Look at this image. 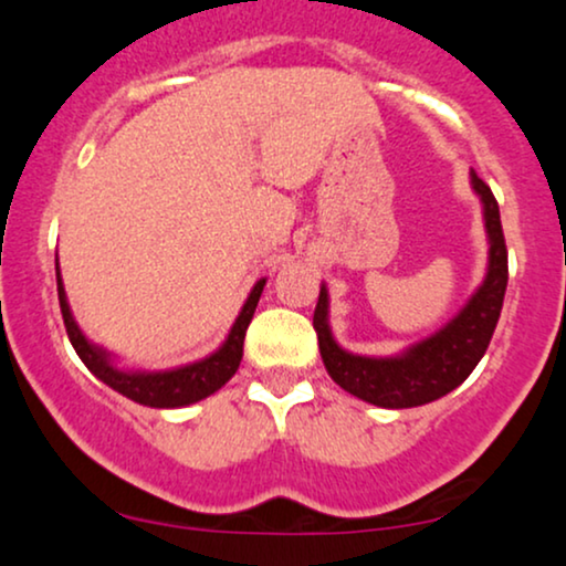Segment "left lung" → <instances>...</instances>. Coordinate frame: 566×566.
I'll return each instance as SVG.
<instances>
[{"instance_id":"1","label":"left lung","mask_w":566,"mask_h":566,"mask_svg":"<svg viewBox=\"0 0 566 566\" xmlns=\"http://www.w3.org/2000/svg\"><path fill=\"white\" fill-rule=\"evenodd\" d=\"M470 178L483 201L488 243H491L488 272L483 285L464 304V310L441 331L409 346L399 357H359L340 348L333 338L327 325V291L325 285L319 289L312 323H315L325 369L340 388L361 401L382 409H409L441 399L470 378L491 344L509 281L506 241L496 197L475 170L470 172Z\"/></svg>"}]
</instances>
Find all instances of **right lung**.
I'll return each instance as SVG.
<instances>
[{
    "instance_id": "obj_1",
    "label": "right lung",
    "mask_w": 566,
    "mask_h": 566,
    "mask_svg": "<svg viewBox=\"0 0 566 566\" xmlns=\"http://www.w3.org/2000/svg\"><path fill=\"white\" fill-rule=\"evenodd\" d=\"M262 289H264V277L262 281H256L254 289H251L241 315L235 317L233 327H230L226 344H222L214 354H209L207 359L193 361V365H186V367L165 369V373H134V369L115 367L113 357H109L104 348L91 344V340L81 333V327L75 325L73 315H70L65 289H62L60 262H57L60 310H62V319H65L67 338L70 344H73L75 354H78L83 365H86L96 378L107 382V386L117 390V394L128 396L130 401L144 403V407H155V409L188 407V403L212 396L214 390H220L230 378H233L235 369L241 365L243 338H247V327L251 323V317H254Z\"/></svg>"
}]
</instances>
